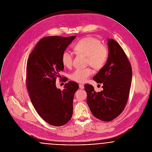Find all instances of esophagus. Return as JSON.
<instances>
[{"mask_svg":"<svg viewBox=\"0 0 152 152\" xmlns=\"http://www.w3.org/2000/svg\"><path fill=\"white\" fill-rule=\"evenodd\" d=\"M79 87H80V89H83V88H84V86H83V85H82V84H80V85H79Z\"/></svg>","mask_w":152,"mask_h":152,"instance_id":"esophagus-1","label":"esophagus"}]
</instances>
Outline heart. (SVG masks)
<instances>
[{
    "instance_id": "obj_1",
    "label": "heart",
    "mask_w": 152,
    "mask_h": 152,
    "mask_svg": "<svg viewBox=\"0 0 152 152\" xmlns=\"http://www.w3.org/2000/svg\"><path fill=\"white\" fill-rule=\"evenodd\" d=\"M74 49L78 53L87 56V63L96 69L102 68L107 59V48L94 37H86L78 41L74 45ZM62 62L66 67L72 66V55L69 51L65 50L62 53ZM93 73V71L90 67L77 69L70 74V78L74 81L83 83Z\"/></svg>"
}]
</instances>
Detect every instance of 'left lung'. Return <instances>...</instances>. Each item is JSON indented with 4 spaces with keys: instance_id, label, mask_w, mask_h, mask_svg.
Masks as SVG:
<instances>
[{
    "instance_id": "8db88e82",
    "label": "left lung",
    "mask_w": 152,
    "mask_h": 152,
    "mask_svg": "<svg viewBox=\"0 0 152 152\" xmlns=\"http://www.w3.org/2000/svg\"><path fill=\"white\" fill-rule=\"evenodd\" d=\"M107 45L106 63L93 77L96 83H103V90L96 93L92 85H85L90 111L104 121L114 120L124 110L132 78L131 64L123 49L113 39L109 38Z\"/></svg>"
}]
</instances>
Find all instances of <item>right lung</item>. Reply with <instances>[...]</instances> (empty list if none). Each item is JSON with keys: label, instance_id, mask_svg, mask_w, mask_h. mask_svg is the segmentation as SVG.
<instances>
[{"label": "right lung", "instance_id": "right-lung-1", "mask_svg": "<svg viewBox=\"0 0 152 152\" xmlns=\"http://www.w3.org/2000/svg\"><path fill=\"white\" fill-rule=\"evenodd\" d=\"M75 38L45 37L27 61L26 84L31 102L40 117L54 126L64 125L72 117L74 96L79 85L69 81L61 90L56 82L64 69L62 53Z\"/></svg>", "mask_w": 152, "mask_h": 152}]
</instances>
